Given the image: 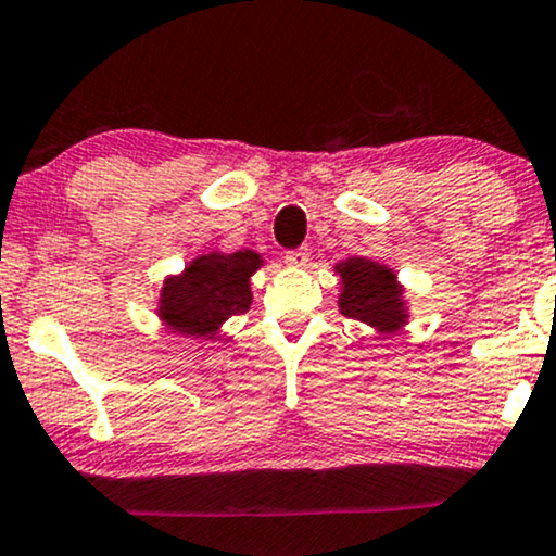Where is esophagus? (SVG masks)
Here are the masks:
<instances>
[{"label": "esophagus", "mask_w": 556, "mask_h": 556, "mask_svg": "<svg viewBox=\"0 0 556 556\" xmlns=\"http://www.w3.org/2000/svg\"><path fill=\"white\" fill-rule=\"evenodd\" d=\"M309 255H312L309 247H299V250H289V252H286L283 260H286V263H289L291 267H304L306 263H309Z\"/></svg>", "instance_id": "obj_1"}]
</instances>
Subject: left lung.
<instances>
[{
    "instance_id": "obj_1",
    "label": "left lung",
    "mask_w": 556,
    "mask_h": 556,
    "mask_svg": "<svg viewBox=\"0 0 556 556\" xmlns=\"http://www.w3.org/2000/svg\"><path fill=\"white\" fill-rule=\"evenodd\" d=\"M334 273L342 283L338 306L345 317L358 319L381 334L407 325V301L392 267L366 257H348L334 265Z\"/></svg>"
}]
</instances>
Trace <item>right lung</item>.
Returning a JSON list of instances; mask_svg holds the SVG:
<instances>
[{"mask_svg":"<svg viewBox=\"0 0 556 556\" xmlns=\"http://www.w3.org/2000/svg\"><path fill=\"white\" fill-rule=\"evenodd\" d=\"M260 267L263 255L252 250L193 257L182 273L164 278L156 306L162 325L185 338H216L226 319L250 309V278Z\"/></svg>","mask_w":556,"mask_h":556,"instance_id":"1","label":"right lung"}]
</instances>
